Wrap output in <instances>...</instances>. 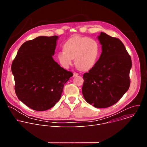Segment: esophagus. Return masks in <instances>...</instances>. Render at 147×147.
<instances>
[{
    "instance_id": "34e87169",
    "label": "esophagus",
    "mask_w": 147,
    "mask_h": 147,
    "mask_svg": "<svg viewBox=\"0 0 147 147\" xmlns=\"http://www.w3.org/2000/svg\"><path fill=\"white\" fill-rule=\"evenodd\" d=\"M78 76V73H76V72H74V73H73V77H77V76Z\"/></svg>"
}]
</instances>
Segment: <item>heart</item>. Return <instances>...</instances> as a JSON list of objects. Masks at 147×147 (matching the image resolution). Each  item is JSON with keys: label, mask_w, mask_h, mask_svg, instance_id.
I'll return each mask as SVG.
<instances>
[{"label": "heart", "mask_w": 147, "mask_h": 147, "mask_svg": "<svg viewBox=\"0 0 147 147\" xmlns=\"http://www.w3.org/2000/svg\"><path fill=\"white\" fill-rule=\"evenodd\" d=\"M64 51L57 53L60 65L68 69L74 59L75 65L82 71L91 69L96 64L99 55V45L97 42L88 37L74 36L69 39L63 45Z\"/></svg>", "instance_id": "heart-1"}]
</instances>
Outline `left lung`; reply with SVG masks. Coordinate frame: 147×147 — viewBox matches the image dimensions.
I'll use <instances>...</instances> for the list:
<instances>
[{"mask_svg":"<svg viewBox=\"0 0 147 147\" xmlns=\"http://www.w3.org/2000/svg\"><path fill=\"white\" fill-rule=\"evenodd\" d=\"M98 39L102 53L95 65L84 74L82 93L90 105L105 108L117 102L129 90L132 62L120 39L102 32Z\"/></svg>","mask_w":147,"mask_h":147,"instance_id":"8db88e82","label":"left lung"}]
</instances>
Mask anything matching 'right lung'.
I'll list each match as a JSON object with an SVG mask.
<instances>
[{"mask_svg":"<svg viewBox=\"0 0 147 147\" xmlns=\"http://www.w3.org/2000/svg\"><path fill=\"white\" fill-rule=\"evenodd\" d=\"M58 36H39L19 48L11 65L15 92L31 109L44 111L60 99L65 84L73 73L53 59Z\"/></svg>","mask_w":147,"mask_h":147,"instance_id":"right-lung-1","label":"right lung"}]
</instances>
